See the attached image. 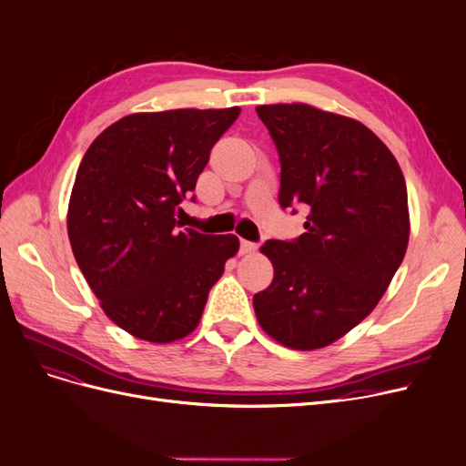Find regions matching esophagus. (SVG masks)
Instances as JSON below:
<instances>
[{
    "mask_svg": "<svg viewBox=\"0 0 466 466\" xmlns=\"http://www.w3.org/2000/svg\"><path fill=\"white\" fill-rule=\"evenodd\" d=\"M258 250V245L257 243H250V241H241V252L243 255H252V252H257Z\"/></svg>",
    "mask_w": 466,
    "mask_h": 466,
    "instance_id": "34e87169",
    "label": "esophagus"
}]
</instances>
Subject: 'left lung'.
I'll list each match as a JSON object with an SVG mask.
<instances>
[{
	"label": "left lung",
	"instance_id": "1",
	"mask_svg": "<svg viewBox=\"0 0 466 466\" xmlns=\"http://www.w3.org/2000/svg\"><path fill=\"white\" fill-rule=\"evenodd\" d=\"M281 165L279 206L307 204L305 233L266 241L274 279L252 298L262 330L293 350L336 342L377 307L410 237L406 182L361 122L305 103L260 105Z\"/></svg>",
	"mask_w": 466,
	"mask_h": 466
}]
</instances>
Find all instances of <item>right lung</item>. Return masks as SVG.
<instances>
[{"instance_id": "add662e5", "label": "right lung", "mask_w": 466, "mask_h": 466, "mask_svg": "<svg viewBox=\"0 0 466 466\" xmlns=\"http://www.w3.org/2000/svg\"><path fill=\"white\" fill-rule=\"evenodd\" d=\"M238 112H136L83 155L67 208L69 243L106 317L136 338L168 344L188 336L237 255L235 235L180 231L175 216Z\"/></svg>"}]
</instances>
